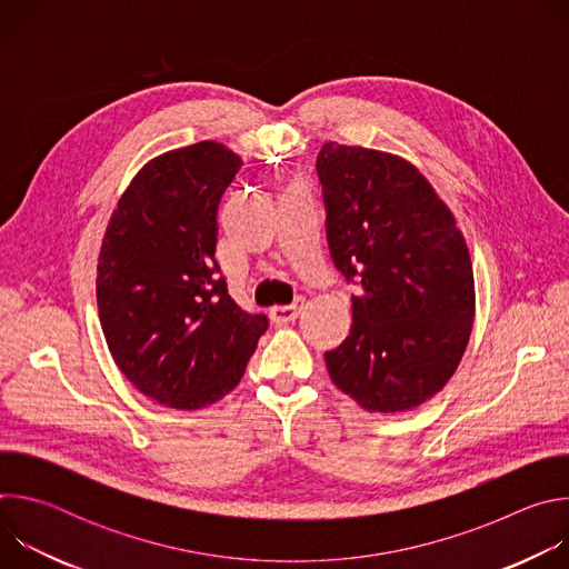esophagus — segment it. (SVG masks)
<instances>
[{
  "instance_id": "esophagus-1",
  "label": "esophagus",
  "mask_w": 569,
  "mask_h": 569,
  "mask_svg": "<svg viewBox=\"0 0 569 569\" xmlns=\"http://www.w3.org/2000/svg\"><path fill=\"white\" fill-rule=\"evenodd\" d=\"M301 308H303V299L297 297V299H295L292 303H288V306H274V308L270 310V319H272L274 323H290V321H295V319L299 317Z\"/></svg>"
}]
</instances>
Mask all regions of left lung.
I'll list each match as a JSON object with an SVG mask.
<instances>
[{
    "instance_id": "obj_1",
    "label": "left lung",
    "mask_w": 569,
    "mask_h": 569,
    "mask_svg": "<svg viewBox=\"0 0 569 569\" xmlns=\"http://www.w3.org/2000/svg\"><path fill=\"white\" fill-rule=\"evenodd\" d=\"M317 176L336 268L360 286L349 338L323 353L367 412H408L455 373L475 319L472 263L455 216L402 157L323 143Z\"/></svg>"
}]
</instances>
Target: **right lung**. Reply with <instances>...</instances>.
I'll return each instance as SVG.
<instances>
[{"label": "right lung", "instance_id": "1", "mask_svg": "<svg viewBox=\"0 0 569 569\" xmlns=\"http://www.w3.org/2000/svg\"><path fill=\"white\" fill-rule=\"evenodd\" d=\"M242 161L216 141L150 159L121 196L99 254L108 349L148 398L200 410L246 373L268 317L242 310L216 261L218 204Z\"/></svg>", "mask_w": 569, "mask_h": 569}]
</instances>
